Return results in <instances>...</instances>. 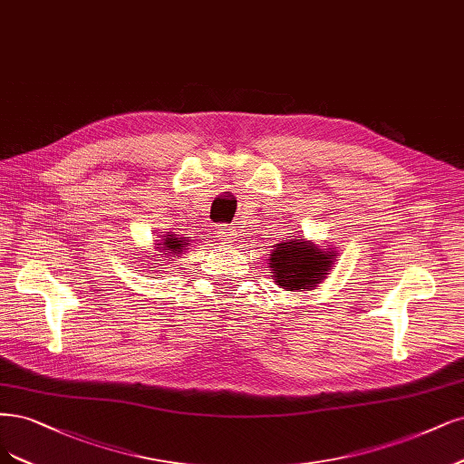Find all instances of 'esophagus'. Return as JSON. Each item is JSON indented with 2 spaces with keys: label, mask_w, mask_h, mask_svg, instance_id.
<instances>
[{
  "label": "esophagus",
  "mask_w": 464,
  "mask_h": 464,
  "mask_svg": "<svg viewBox=\"0 0 464 464\" xmlns=\"http://www.w3.org/2000/svg\"><path fill=\"white\" fill-rule=\"evenodd\" d=\"M218 236V239L222 244H232L234 242V237H236V230H234V227H227V225H222L220 228H218V232H217Z\"/></svg>",
  "instance_id": "obj_1"
}]
</instances>
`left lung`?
<instances>
[{"label":"left lung","mask_w":464,"mask_h":464,"mask_svg":"<svg viewBox=\"0 0 464 464\" xmlns=\"http://www.w3.org/2000/svg\"><path fill=\"white\" fill-rule=\"evenodd\" d=\"M334 255H326L323 249L299 239H290L275 246L270 255V268L273 276L284 290H311L314 284L321 282L330 268Z\"/></svg>","instance_id":"1"}]
</instances>
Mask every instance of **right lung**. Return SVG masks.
<instances>
[{"instance_id":"1","label":"right lung","mask_w":464,"mask_h":464,"mask_svg":"<svg viewBox=\"0 0 464 464\" xmlns=\"http://www.w3.org/2000/svg\"><path fill=\"white\" fill-rule=\"evenodd\" d=\"M157 246H163V251H167L169 255H174V257H179V253L188 246L186 244V239H182V237H177V236H167L165 237V242H161V244H157Z\"/></svg>"}]
</instances>
